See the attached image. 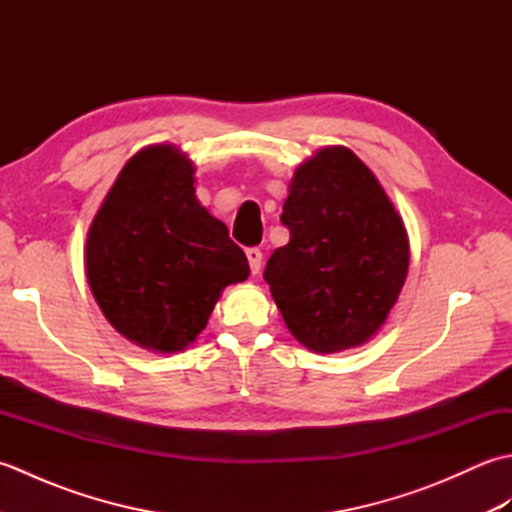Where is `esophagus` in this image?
Masks as SVG:
<instances>
[{"label": "esophagus", "instance_id": "obj_1", "mask_svg": "<svg viewBox=\"0 0 512 512\" xmlns=\"http://www.w3.org/2000/svg\"><path fill=\"white\" fill-rule=\"evenodd\" d=\"M246 257H248V264H250V273H259V268H262V250L259 248H246Z\"/></svg>", "mask_w": 512, "mask_h": 512}]
</instances>
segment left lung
<instances>
[{
    "label": "left lung",
    "instance_id": "1",
    "mask_svg": "<svg viewBox=\"0 0 512 512\" xmlns=\"http://www.w3.org/2000/svg\"><path fill=\"white\" fill-rule=\"evenodd\" d=\"M281 222L290 242L264 279L292 336L319 354L367 343L409 270L405 224L374 173L347 147L319 149L295 171Z\"/></svg>",
    "mask_w": 512,
    "mask_h": 512
}]
</instances>
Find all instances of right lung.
<instances>
[{
    "instance_id": "obj_1",
    "label": "right lung",
    "mask_w": 512,
    "mask_h": 512,
    "mask_svg": "<svg viewBox=\"0 0 512 512\" xmlns=\"http://www.w3.org/2000/svg\"><path fill=\"white\" fill-rule=\"evenodd\" d=\"M193 162L173 145L127 160L85 242L92 295L116 332L180 352L206 328L222 290L250 273L228 228L195 198Z\"/></svg>"
}]
</instances>
